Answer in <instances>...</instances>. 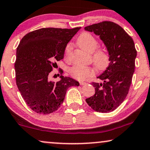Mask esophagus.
I'll return each instance as SVG.
<instances>
[{
    "label": "esophagus",
    "mask_w": 150,
    "mask_h": 150,
    "mask_svg": "<svg viewBox=\"0 0 150 150\" xmlns=\"http://www.w3.org/2000/svg\"><path fill=\"white\" fill-rule=\"evenodd\" d=\"M79 83H80V85L83 86L86 84V82H84V81H79Z\"/></svg>",
    "instance_id": "34e87169"
}]
</instances>
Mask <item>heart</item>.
<instances>
[{
  "label": "heart",
  "mask_w": 150,
  "mask_h": 150,
  "mask_svg": "<svg viewBox=\"0 0 150 150\" xmlns=\"http://www.w3.org/2000/svg\"><path fill=\"white\" fill-rule=\"evenodd\" d=\"M77 44L81 49L91 53H93L98 47V41L88 32H83L79 35L77 39ZM72 49H73V45L71 43L68 44L66 46L64 49V57L66 59L69 58ZM93 60L95 67L99 71H105L110 64V55L107 51L102 49H99L94 52ZM69 73L74 78L78 80H83L88 77L95 75V70L91 67L76 65L69 69Z\"/></svg>",
  "instance_id": "b5f03b06"
}]
</instances>
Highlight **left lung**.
<instances>
[{
  "label": "left lung",
  "mask_w": 150,
  "mask_h": 150,
  "mask_svg": "<svg viewBox=\"0 0 150 150\" xmlns=\"http://www.w3.org/2000/svg\"><path fill=\"white\" fill-rule=\"evenodd\" d=\"M84 29L99 35L110 55L108 67L97 77L102 82L92 83L95 93L86 101L96 112H110L117 108L128 94L137 54L134 42L122 27L113 22L103 21Z\"/></svg>",
  "instance_id": "8db88e82"
}]
</instances>
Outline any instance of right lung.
<instances>
[{"label": "right lung", "instance_id": "obj_1", "mask_svg": "<svg viewBox=\"0 0 150 150\" xmlns=\"http://www.w3.org/2000/svg\"><path fill=\"white\" fill-rule=\"evenodd\" d=\"M81 27L42 28L26 34L16 50V80L25 103L35 112L49 115L64 100L67 89L78 86L77 81L62 75L60 80H49V74L64 58L66 46Z\"/></svg>", "mask_w": 150, "mask_h": 150}]
</instances>
